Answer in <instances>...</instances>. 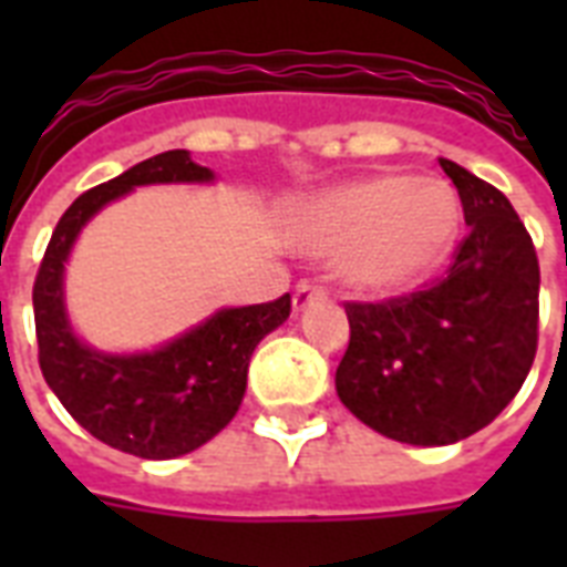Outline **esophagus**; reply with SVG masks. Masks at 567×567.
I'll list each match as a JSON object with an SVG mask.
<instances>
[{
	"label": "esophagus",
	"instance_id": "obj_1",
	"mask_svg": "<svg viewBox=\"0 0 567 567\" xmlns=\"http://www.w3.org/2000/svg\"><path fill=\"white\" fill-rule=\"evenodd\" d=\"M318 297H323V288H320V285H297V291H293V311H302L311 300H318Z\"/></svg>",
	"mask_w": 567,
	"mask_h": 567
}]
</instances>
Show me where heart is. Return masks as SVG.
Instances as JSON below:
<instances>
[{"label": "heart", "mask_w": 567, "mask_h": 567, "mask_svg": "<svg viewBox=\"0 0 567 567\" xmlns=\"http://www.w3.org/2000/svg\"><path fill=\"white\" fill-rule=\"evenodd\" d=\"M293 238L318 256H341L344 282L368 297L412 291L430 279L458 235L447 182L371 176L311 196L293 212Z\"/></svg>", "instance_id": "b5f03b06"}]
</instances>
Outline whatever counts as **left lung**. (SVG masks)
Returning <instances> with one entry per match:
<instances>
[{"label": "left lung", "mask_w": 567, "mask_h": 567, "mask_svg": "<svg viewBox=\"0 0 567 567\" xmlns=\"http://www.w3.org/2000/svg\"><path fill=\"white\" fill-rule=\"evenodd\" d=\"M467 238L441 282L385 302H347L341 403L385 439L441 447L474 435L512 403L538 344V258L512 203L441 158Z\"/></svg>", "instance_id": "8db88e82"}]
</instances>
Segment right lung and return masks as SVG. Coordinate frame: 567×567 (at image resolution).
Listing matches in <instances>:
<instances>
[{
	"mask_svg": "<svg viewBox=\"0 0 567 567\" xmlns=\"http://www.w3.org/2000/svg\"><path fill=\"white\" fill-rule=\"evenodd\" d=\"M179 182L203 185L214 182V173L190 162L188 150H171L79 196L52 231L31 293L47 385L93 439L141 458H176L212 441L238 412L258 341L291 315V293L220 309L150 353H102L75 336L66 318L64 265L79 231L128 190Z\"/></svg>",
	"mask_w": 567,
	"mask_h": 567,
	"instance_id": "add662e5",
	"label": "right lung"
}]
</instances>
